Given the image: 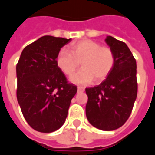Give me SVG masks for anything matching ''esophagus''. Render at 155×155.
Masks as SVG:
<instances>
[{
    "mask_svg": "<svg viewBox=\"0 0 155 155\" xmlns=\"http://www.w3.org/2000/svg\"><path fill=\"white\" fill-rule=\"evenodd\" d=\"M84 90H85V88L83 87H78V92H84Z\"/></svg>",
    "mask_w": 155,
    "mask_h": 155,
    "instance_id": "1",
    "label": "esophagus"
}]
</instances>
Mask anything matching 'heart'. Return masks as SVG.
<instances>
[{"label": "heart", "instance_id": "heart-1", "mask_svg": "<svg viewBox=\"0 0 155 155\" xmlns=\"http://www.w3.org/2000/svg\"><path fill=\"white\" fill-rule=\"evenodd\" d=\"M83 68L70 78L77 85H87L96 79L104 81L114 68L115 56L109 48L101 47L100 43L92 40H82L70 46V52L66 49L58 51L56 63L65 75L72 76L79 68Z\"/></svg>", "mask_w": 155, "mask_h": 155}]
</instances>
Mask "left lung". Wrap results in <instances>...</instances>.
Masks as SVG:
<instances>
[{
	"instance_id": "1",
	"label": "left lung",
	"mask_w": 155,
	"mask_h": 155,
	"mask_svg": "<svg viewBox=\"0 0 155 155\" xmlns=\"http://www.w3.org/2000/svg\"><path fill=\"white\" fill-rule=\"evenodd\" d=\"M115 56V65L106 79L86 88V116L93 127L112 131L128 120L137 97L136 60L126 43L107 36L105 39Z\"/></svg>"
}]
</instances>
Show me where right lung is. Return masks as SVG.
<instances>
[{
    "label": "right lung",
    "instance_id": "obj_1",
    "mask_svg": "<svg viewBox=\"0 0 155 155\" xmlns=\"http://www.w3.org/2000/svg\"><path fill=\"white\" fill-rule=\"evenodd\" d=\"M71 40L40 37L23 49L17 62V101L28 124L38 132L51 133L62 127L78 91L56 63L58 51Z\"/></svg>",
    "mask_w": 155,
    "mask_h": 155
}]
</instances>
